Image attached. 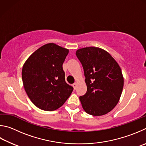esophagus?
I'll list each match as a JSON object with an SVG mask.
<instances>
[{
  "label": "esophagus",
  "instance_id": "esophagus-1",
  "mask_svg": "<svg viewBox=\"0 0 146 146\" xmlns=\"http://www.w3.org/2000/svg\"><path fill=\"white\" fill-rule=\"evenodd\" d=\"M77 85H78V84L76 83H74L73 85H72V86H73V87H74V90H76V88H77Z\"/></svg>",
  "mask_w": 146,
  "mask_h": 146
}]
</instances>
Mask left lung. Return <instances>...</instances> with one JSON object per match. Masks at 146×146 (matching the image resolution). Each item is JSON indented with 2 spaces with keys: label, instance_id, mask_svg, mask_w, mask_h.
<instances>
[{
  "label": "left lung",
  "instance_id": "obj_1",
  "mask_svg": "<svg viewBox=\"0 0 146 146\" xmlns=\"http://www.w3.org/2000/svg\"><path fill=\"white\" fill-rule=\"evenodd\" d=\"M82 64L87 91L80 99L88 114L101 116L118 103L124 86L121 69L114 58L101 48L88 47L76 51Z\"/></svg>",
  "mask_w": 146,
  "mask_h": 146
}]
</instances>
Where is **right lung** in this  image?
<instances>
[{
    "mask_svg": "<svg viewBox=\"0 0 146 146\" xmlns=\"http://www.w3.org/2000/svg\"><path fill=\"white\" fill-rule=\"evenodd\" d=\"M68 49L53 43L42 46L23 65V85L30 100L45 111L58 109L67 100L73 87L66 83L63 63Z\"/></svg>",
    "mask_w": 146,
    "mask_h": 146,
    "instance_id": "right-lung-1",
    "label": "right lung"
}]
</instances>
